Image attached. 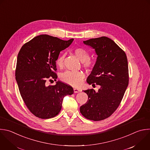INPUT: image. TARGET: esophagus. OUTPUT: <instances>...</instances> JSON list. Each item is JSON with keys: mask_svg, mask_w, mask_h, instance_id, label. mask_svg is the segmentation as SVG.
<instances>
[{"mask_svg": "<svg viewBox=\"0 0 150 150\" xmlns=\"http://www.w3.org/2000/svg\"><path fill=\"white\" fill-rule=\"evenodd\" d=\"M74 92H75V93H78V92H80V91H81V90H80V89H78V88H74Z\"/></svg>", "mask_w": 150, "mask_h": 150, "instance_id": "34e87169", "label": "esophagus"}]
</instances>
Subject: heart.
<instances>
[{
	"mask_svg": "<svg viewBox=\"0 0 150 150\" xmlns=\"http://www.w3.org/2000/svg\"><path fill=\"white\" fill-rule=\"evenodd\" d=\"M75 55L83 62V67L91 68L93 66V63L90 59L89 53L82 47H76L74 50ZM65 54H62L58 57L56 60V64L59 68H62L64 65ZM85 77V74L81 71H67L61 75V79L62 82L72 85L79 86Z\"/></svg>",
	"mask_w": 150,
	"mask_h": 150,
	"instance_id": "heart-1",
	"label": "heart"
}]
</instances>
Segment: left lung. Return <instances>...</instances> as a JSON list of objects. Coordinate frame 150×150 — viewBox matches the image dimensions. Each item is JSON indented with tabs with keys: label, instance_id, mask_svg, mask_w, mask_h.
<instances>
[{
	"label": "left lung",
	"instance_id": "1",
	"mask_svg": "<svg viewBox=\"0 0 150 150\" xmlns=\"http://www.w3.org/2000/svg\"><path fill=\"white\" fill-rule=\"evenodd\" d=\"M95 50L98 55L93 68L86 82L100 86L84 91L87 102L80 107L82 115L94 121L110 117L118 108L128 85L129 74L127 55L112 40L105 37L83 41Z\"/></svg>",
	"mask_w": 150,
	"mask_h": 150
}]
</instances>
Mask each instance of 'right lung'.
<instances>
[{
	"label": "right lung",
	"mask_w": 150,
	"mask_h": 150,
	"mask_svg": "<svg viewBox=\"0 0 150 150\" xmlns=\"http://www.w3.org/2000/svg\"><path fill=\"white\" fill-rule=\"evenodd\" d=\"M73 40L40 35L25 43L19 52L16 80L26 106L36 117H55L61 111L64 97L74 93L72 86L62 82L46 85L47 80L57 78L56 60Z\"/></svg>",
	"instance_id": "obj_1"
}]
</instances>
